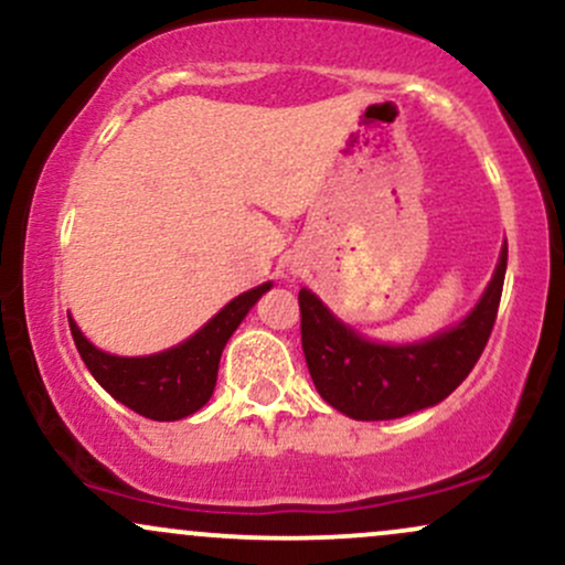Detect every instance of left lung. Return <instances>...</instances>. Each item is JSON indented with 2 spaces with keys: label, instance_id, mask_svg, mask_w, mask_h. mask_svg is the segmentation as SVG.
I'll use <instances>...</instances> for the list:
<instances>
[{
  "label": "left lung",
  "instance_id": "left-lung-1",
  "mask_svg": "<svg viewBox=\"0 0 565 565\" xmlns=\"http://www.w3.org/2000/svg\"><path fill=\"white\" fill-rule=\"evenodd\" d=\"M508 270V244L476 308L457 327L412 345H380L337 321L313 291L300 289L302 353L316 391L353 419H398L436 406L462 385L494 329Z\"/></svg>",
  "mask_w": 565,
  "mask_h": 565
}]
</instances>
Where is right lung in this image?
<instances>
[{"label": "right lung", "instance_id": "right-lung-1", "mask_svg": "<svg viewBox=\"0 0 565 565\" xmlns=\"http://www.w3.org/2000/svg\"><path fill=\"white\" fill-rule=\"evenodd\" d=\"M270 287L274 284L268 281L238 295L220 310L215 319L206 321L191 340L180 342L178 348L164 350V353L140 355V359L103 353L79 332V327L68 316L71 337H74L76 350L93 377L119 404L142 417L157 419V423H174V419L199 412L212 398L225 342L236 332L252 305Z\"/></svg>", "mask_w": 565, "mask_h": 565}]
</instances>
